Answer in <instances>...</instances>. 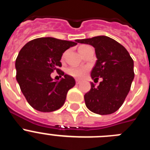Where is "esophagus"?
Segmentation results:
<instances>
[{"label": "esophagus", "instance_id": "34e87169", "mask_svg": "<svg viewBox=\"0 0 150 150\" xmlns=\"http://www.w3.org/2000/svg\"><path fill=\"white\" fill-rule=\"evenodd\" d=\"M81 83V82H80V80H79V79H76V84H79V83Z\"/></svg>", "mask_w": 150, "mask_h": 150}]
</instances>
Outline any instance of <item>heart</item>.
Listing matches in <instances>:
<instances>
[{"label":"heart","instance_id":"b5f03b06","mask_svg":"<svg viewBox=\"0 0 150 150\" xmlns=\"http://www.w3.org/2000/svg\"><path fill=\"white\" fill-rule=\"evenodd\" d=\"M88 47H89V46H87V45L80 46L79 48V52L83 54ZM64 56H65V54H64L62 58L64 59ZM88 71V68L87 67H71L67 69V72L70 76H73V77L76 78V79H83L86 76Z\"/></svg>","mask_w":150,"mask_h":150}]
</instances>
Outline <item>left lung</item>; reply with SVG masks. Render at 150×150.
<instances>
[{
  "label": "left lung",
  "mask_w": 150,
  "mask_h": 150,
  "mask_svg": "<svg viewBox=\"0 0 150 150\" xmlns=\"http://www.w3.org/2000/svg\"><path fill=\"white\" fill-rule=\"evenodd\" d=\"M95 50L98 60L91 72L94 80L103 79L98 87L84 95L85 103L91 112L100 115L113 113L124 103L134 77V61L122 45L107 36L77 40Z\"/></svg>",
  "instance_id": "left-lung-1"
}]
</instances>
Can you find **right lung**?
Masks as SVG:
<instances>
[{"label": "right lung", "instance_id": "obj_1", "mask_svg": "<svg viewBox=\"0 0 150 150\" xmlns=\"http://www.w3.org/2000/svg\"><path fill=\"white\" fill-rule=\"evenodd\" d=\"M76 40L37 38L29 41L20 50L16 60V80L24 96L34 109L52 112L64 104L67 91L76 82L59 67H62V54L70 47L76 46ZM55 70L61 77L64 76L59 82H55L50 76Z\"/></svg>", "mask_w": 150, "mask_h": 150}]
</instances>
